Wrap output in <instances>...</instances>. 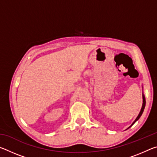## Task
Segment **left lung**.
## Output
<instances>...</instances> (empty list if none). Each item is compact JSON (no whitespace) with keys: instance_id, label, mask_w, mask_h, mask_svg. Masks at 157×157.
Wrapping results in <instances>:
<instances>
[{"instance_id":"8db88e82","label":"left lung","mask_w":157,"mask_h":157,"mask_svg":"<svg viewBox=\"0 0 157 157\" xmlns=\"http://www.w3.org/2000/svg\"><path fill=\"white\" fill-rule=\"evenodd\" d=\"M145 95L143 94V105H142V108H141V109H140V113H139V116H137V118H136V120H135L134 122H133V123L132 124V125L131 126H132L133 124H134L135 123H136V122L139 120V119L140 118V117L141 116V115H142V113H143V111H144V109H145ZM131 126H129L128 128L127 129H129L130 127Z\"/></svg>"}]
</instances>
